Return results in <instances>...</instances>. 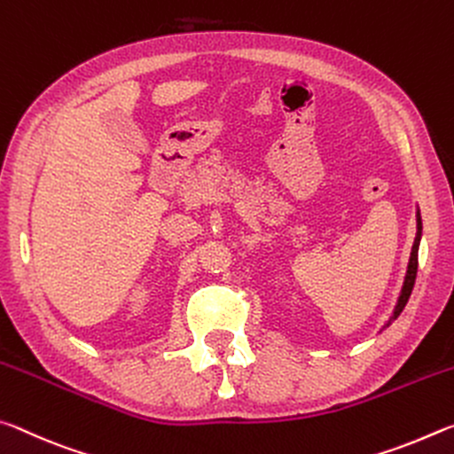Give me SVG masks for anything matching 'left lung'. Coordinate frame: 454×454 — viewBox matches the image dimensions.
<instances>
[{"instance_id": "1", "label": "left lung", "mask_w": 454, "mask_h": 454, "mask_svg": "<svg viewBox=\"0 0 454 454\" xmlns=\"http://www.w3.org/2000/svg\"><path fill=\"white\" fill-rule=\"evenodd\" d=\"M420 235H422V221H420V213L416 215V239L412 245V251H411V262H408V270H406V278H404V286H403V292H400L398 297V303L395 308V314H392V319H396L400 316V311L404 309V306L408 303V297L412 294V287H414V281H416V270H419V245H420ZM388 322V324H390ZM386 324V325H388Z\"/></svg>"}]
</instances>
